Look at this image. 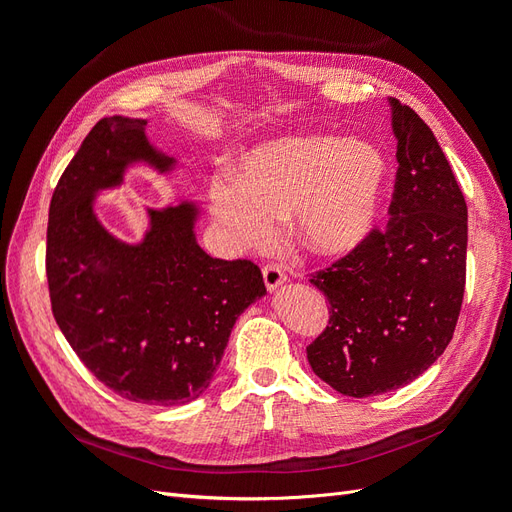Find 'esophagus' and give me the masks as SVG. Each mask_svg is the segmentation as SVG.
<instances>
[{
	"instance_id": "34e87169",
	"label": "esophagus",
	"mask_w": 512,
	"mask_h": 512,
	"mask_svg": "<svg viewBox=\"0 0 512 512\" xmlns=\"http://www.w3.org/2000/svg\"><path fill=\"white\" fill-rule=\"evenodd\" d=\"M262 277H265V284H267L269 290H275L277 286H282L286 282L284 271L277 265H273V262H269V265L262 267Z\"/></svg>"
}]
</instances>
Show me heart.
Wrapping results in <instances>:
<instances>
[{
	"instance_id": "b5f03b06",
	"label": "heart",
	"mask_w": 512,
	"mask_h": 512,
	"mask_svg": "<svg viewBox=\"0 0 512 512\" xmlns=\"http://www.w3.org/2000/svg\"><path fill=\"white\" fill-rule=\"evenodd\" d=\"M386 179L382 153L329 134L284 136L247 153L237 177H215L213 215L237 247L262 245L273 222L294 215L297 237L316 256L354 250L376 218Z\"/></svg>"
}]
</instances>
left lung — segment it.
<instances>
[{
    "label": "left lung",
    "instance_id": "1",
    "mask_svg": "<svg viewBox=\"0 0 512 512\" xmlns=\"http://www.w3.org/2000/svg\"><path fill=\"white\" fill-rule=\"evenodd\" d=\"M391 106L399 164L391 218L309 275L329 301V324L307 361L348 397L399 389L436 363L466 292V198L427 123L395 98Z\"/></svg>",
    "mask_w": 512,
    "mask_h": 512
}]
</instances>
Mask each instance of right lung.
Here are the masks:
<instances>
[{
	"label": "right lung",
	"instance_id": "add662e5",
	"mask_svg": "<svg viewBox=\"0 0 512 512\" xmlns=\"http://www.w3.org/2000/svg\"><path fill=\"white\" fill-rule=\"evenodd\" d=\"M145 119L104 117L59 177L46 228L55 322L83 365L119 397L179 406L203 395L239 314L267 292L252 260L211 258L194 239V207L149 211L141 245H123L91 200L128 162L166 170Z\"/></svg>",
	"mask_w": 512,
	"mask_h": 512
}]
</instances>
